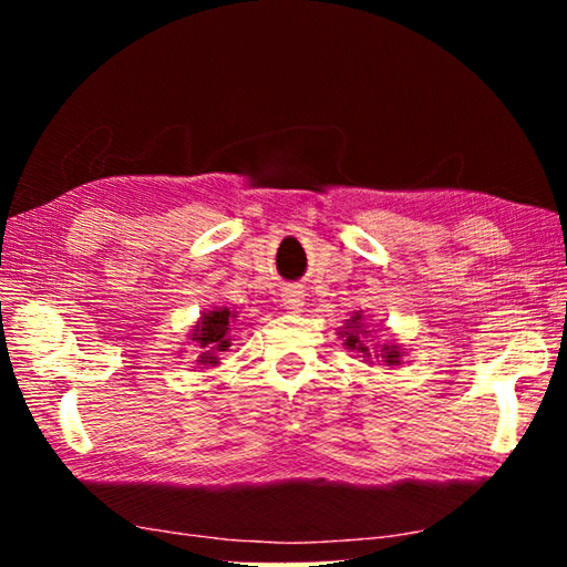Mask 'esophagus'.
Masks as SVG:
<instances>
[{"label": "esophagus", "instance_id": "1", "mask_svg": "<svg viewBox=\"0 0 567 567\" xmlns=\"http://www.w3.org/2000/svg\"><path fill=\"white\" fill-rule=\"evenodd\" d=\"M305 300V292L300 290V287H287V290L282 292V307L285 310H290V312H300L302 310V302Z\"/></svg>", "mask_w": 567, "mask_h": 567}]
</instances>
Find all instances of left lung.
I'll return each mask as SVG.
<instances>
[{"label":"left lung","instance_id":"8db88e82","mask_svg":"<svg viewBox=\"0 0 567 567\" xmlns=\"http://www.w3.org/2000/svg\"><path fill=\"white\" fill-rule=\"evenodd\" d=\"M358 320H360V318H354V320H352L354 328H360V322H358ZM348 344H350V348H358L360 352H368V348H362V342H360L358 334H348ZM385 350H388V348H385ZM385 358H388L385 362H388V364H392V362H398L400 354H398L395 350H388V352H385Z\"/></svg>","mask_w":567,"mask_h":567}]
</instances>
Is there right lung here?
I'll return each mask as SVG.
<instances>
[{
    "label": "right lung",
    "instance_id": "add662e5",
    "mask_svg": "<svg viewBox=\"0 0 567 567\" xmlns=\"http://www.w3.org/2000/svg\"><path fill=\"white\" fill-rule=\"evenodd\" d=\"M192 340H197L199 348L207 350L205 354H209L213 350L229 348V310L207 312L203 318V324H199L195 338ZM203 362H207V360H203Z\"/></svg>",
    "mask_w": 567,
    "mask_h": 567
}]
</instances>
